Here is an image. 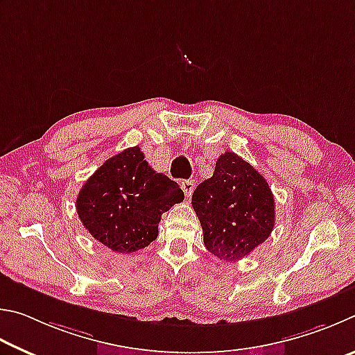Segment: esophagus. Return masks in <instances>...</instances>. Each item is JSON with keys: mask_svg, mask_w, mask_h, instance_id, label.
Here are the masks:
<instances>
[{"mask_svg": "<svg viewBox=\"0 0 355 355\" xmlns=\"http://www.w3.org/2000/svg\"><path fill=\"white\" fill-rule=\"evenodd\" d=\"M181 187H182V190H184L185 196L190 198L191 193H193V190H195V182L190 181V179H185V181L181 182Z\"/></svg>", "mask_w": 355, "mask_h": 355, "instance_id": "34e87169", "label": "esophagus"}]
</instances>
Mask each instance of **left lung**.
<instances>
[{"instance_id": "8db88e82", "label": "left lung", "mask_w": 355, "mask_h": 355, "mask_svg": "<svg viewBox=\"0 0 355 355\" xmlns=\"http://www.w3.org/2000/svg\"><path fill=\"white\" fill-rule=\"evenodd\" d=\"M191 206L201 223L204 245L227 262L246 257L275 227V196L268 182L232 151L220 155L214 176L193 191Z\"/></svg>"}]
</instances>
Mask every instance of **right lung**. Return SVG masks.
Wrapping results in <instances>:
<instances>
[{
  "label": "right lung",
  "mask_w": 355,
  "mask_h": 355,
  "mask_svg": "<svg viewBox=\"0 0 355 355\" xmlns=\"http://www.w3.org/2000/svg\"><path fill=\"white\" fill-rule=\"evenodd\" d=\"M184 201V191L154 171L139 146L104 162L80 189L76 209L84 227L112 251L129 254L157 239L162 214Z\"/></svg>",
  "instance_id": "1"
}]
</instances>
